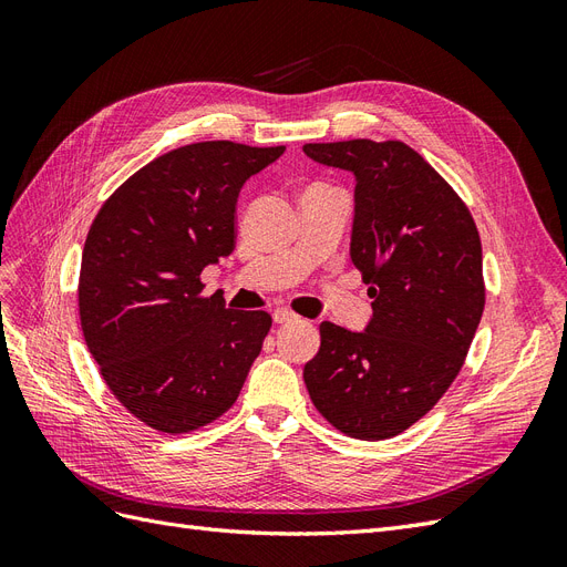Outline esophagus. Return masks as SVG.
I'll use <instances>...</instances> for the list:
<instances>
[{
    "label": "esophagus",
    "instance_id": "esophagus-1",
    "mask_svg": "<svg viewBox=\"0 0 567 567\" xmlns=\"http://www.w3.org/2000/svg\"><path fill=\"white\" fill-rule=\"evenodd\" d=\"M274 321L277 323H293V321H300V317L296 315V312H290V310H286V307H279V310H274Z\"/></svg>",
    "mask_w": 567,
    "mask_h": 567
}]
</instances>
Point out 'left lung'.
<instances>
[{"label":"left lung","mask_w":567,"mask_h":567,"mask_svg":"<svg viewBox=\"0 0 567 567\" xmlns=\"http://www.w3.org/2000/svg\"><path fill=\"white\" fill-rule=\"evenodd\" d=\"M302 151L357 177L350 257L373 298L364 333L319 326L305 385L340 433L388 440L423 419L466 362L485 310L480 234L468 205L404 142Z\"/></svg>","instance_id":"obj_1"}]
</instances>
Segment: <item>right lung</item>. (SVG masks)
Instances as JSON below:
<instances>
[{
	"instance_id": "add662e5",
	"label": "right lung",
	"mask_w": 567,
	"mask_h": 567,
	"mask_svg": "<svg viewBox=\"0 0 567 567\" xmlns=\"http://www.w3.org/2000/svg\"><path fill=\"white\" fill-rule=\"evenodd\" d=\"M284 146L198 142L120 184L82 250L84 342L115 400L167 435L192 433L236 402L271 329L267 312L203 296L200 271L236 246V200Z\"/></svg>"
}]
</instances>
